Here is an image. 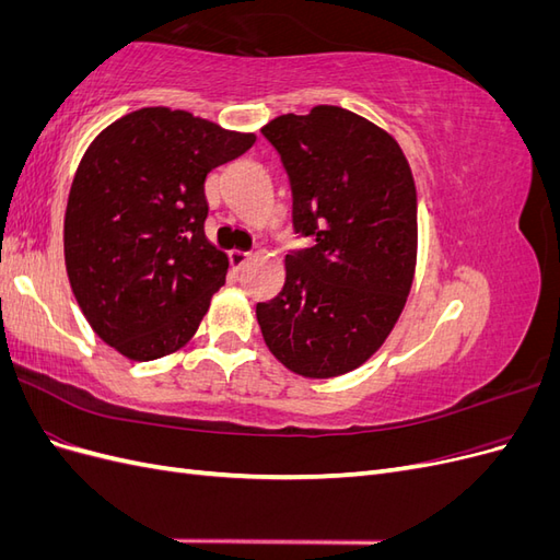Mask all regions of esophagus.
<instances>
[{"label":"esophagus","instance_id":"esophagus-1","mask_svg":"<svg viewBox=\"0 0 560 560\" xmlns=\"http://www.w3.org/2000/svg\"><path fill=\"white\" fill-rule=\"evenodd\" d=\"M249 257H252V254L245 252V249H231V252H229V259H231V266H233V268H243Z\"/></svg>","mask_w":560,"mask_h":560}]
</instances>
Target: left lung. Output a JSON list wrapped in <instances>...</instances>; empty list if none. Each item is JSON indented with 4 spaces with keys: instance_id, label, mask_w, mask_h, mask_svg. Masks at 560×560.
Listing matches in <instances>:
<instances>
[{
    "instance_id": "obj_1",
    "label": "left lung",
    "mask_w": 560,
    "mask_h": 560,
    "mask_svg": "<svg viewBox=\"0 0 560 560\" xmlns=\"http://www.w3.org/2000/svg\"><path fill=\"white\" fill-rule=\"evenodd\" d=\"M292 189V226L313 245L284 257L282 292L257 303L268 350L306 378L374 354L411 290L418 202L411 167L385 130L317 105L261 128Z\"/></svg>"
}]
</instances>
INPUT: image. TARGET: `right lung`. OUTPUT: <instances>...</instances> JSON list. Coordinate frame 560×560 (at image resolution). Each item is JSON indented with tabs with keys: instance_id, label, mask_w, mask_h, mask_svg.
<instances>
[{
	"instance_id": "1",
	"label": "right lung",
	"mask_w": 560,
	"mask_h": 560,
	"mask_svg": "<svg viewBox=\"0 0 560 560\" xmlns=\"http://www.w3.org/2000/svg\"><path fill=\"white\" fill-rule=\"evenodd\" d=\"M254 144L167 107L118 118L83 154L65 212V264L95 334L149 362L182 348L224 284L206 238V177Z\"/></svg>"
}]
</instances>
